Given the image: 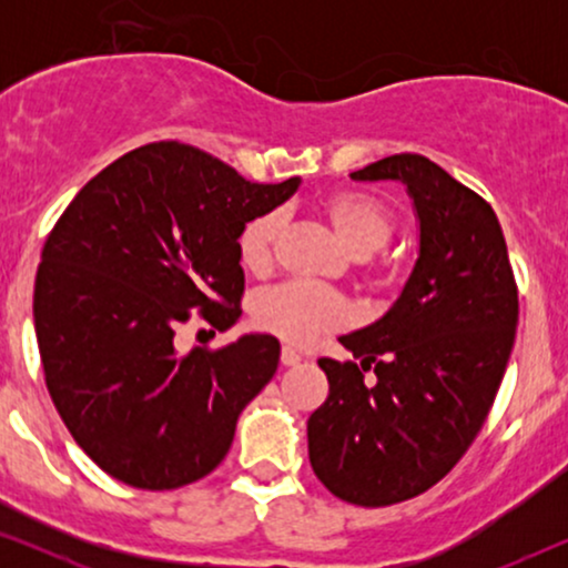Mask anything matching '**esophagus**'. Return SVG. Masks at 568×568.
<instances>
[{
	"instance_id": "1",
	"label": "esophagus",
	"mask_w": 568,
	"mask_h": 568,
	"mask_svg": "<svg viewBox=\"0 0 568 568\" xmlns=\"http://www.w3.org/2000/svg\"><path fill=\"white\" fill-rule=\"evenodd\" d=\"M302 359H305V356H302L297 348H292V346L282 348V364H284V367H294V364H300Z\"/></svg>"
}]
</instances>
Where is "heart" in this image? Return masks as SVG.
Here are the masks:
<instances>
[{"label": "heart", "instance_id": "1", "mask_svg": "<svg viewBox=\"0 0 568 568\" xmlns=\"http://www.w3.org/2000/svg\"><path fill=\"white\" fill-rule=\"evenodd\" d=\"M323 212L328 216L338 237L354 253H372L383 247L395 232V214L375 193L362 189H338L323 199ZM282 230V212L263 209L253 214L237 232L240 263L253 274L268 268L274 258V245ZM372 276L383 286L400 282V266L387 255H377L369 263ZM253 317L263 331L307 344L317 333L338 331L354 321V307L344 294L325 290L310 282H284L255 297Z\"/></svg>", "mask_w": 568, "mask_h": 568}]
</instances>
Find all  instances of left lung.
Instances as JSON below:
<instances>
[{"label":"left lung","mask_w":568,"mask_h":568,"mask_svg":"<svg viewBox=\"0 0 568 568\" xmlns=\"http://www.w3.org/2000/svg\"><path fill=\"white\" fill-rule=\"evenodd\" d=\"M352 178L408 185L422 251L390 313L338 338L356 362L317 359L331 390L307 422L310 465L338 499L390 507L439 484L478 437L515 346L519 300L480 193L410 152Z\"/></svg>","instance_id":"obj_1"}]
</instances>
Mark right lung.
<instances>
[{
  "instance_id": "add662e5",
  "label": "right lung",
  "mask_w": 568,
  "mask_h": 568,
  "mask_svg": "<svg viewBox=\"0 0 568 568\" xmlns=\"http://www.w3.org/2000/svg\"><path fill=\"white\" fill-rule=\"evenodd\" d=\"M251 183L183 142L136 146L84 183L43 243L33 317L61 422L108 476L146 491L204 478L278 367L274 336L175 348L243 307L237 232L297 191Z\"/></svg>"
}]
</instances>
